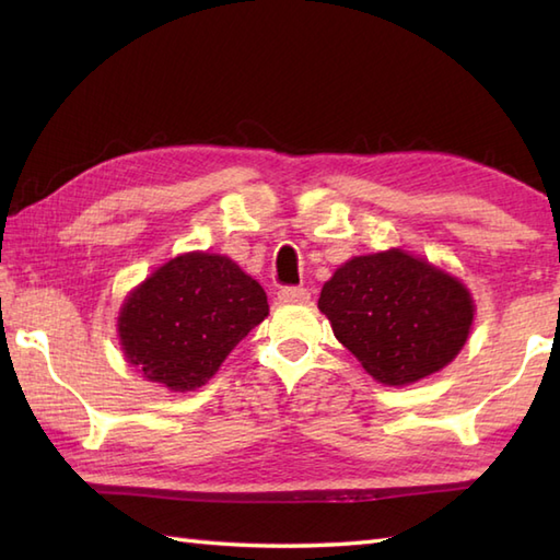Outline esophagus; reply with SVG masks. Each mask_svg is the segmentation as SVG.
I'll list each match as a JSON object with an SVG mask.
<instances>
[{
	"label": "esophagus",
	"instance_id": "obj_1",
	"mask_svg": "<svg viewBox=\"0 0 560 560\" xmlns=\"http://www.w3.org/2000/svg\"><path fill=\"white\" fill-rule=\"evenodd\" d=\"M277 299L283 305H305L311 303V293H307V289L303 287H287L277 293Z\"/></svg>",
	"mask_w": 560,
	"mask_h": 560
}]
</instances>
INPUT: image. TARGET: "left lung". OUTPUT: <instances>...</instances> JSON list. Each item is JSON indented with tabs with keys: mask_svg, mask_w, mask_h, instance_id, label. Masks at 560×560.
I'll return each mask as SVG.
<instances>
[{
	"mask_svg": "<svg viewBox=\"0 0 560 560\" xmlns=\"http://www.w3.org/2000/svg\"><path fill=\"white\" fill-rule=\"evenodd\" d=\"M317 307L363 371L387 387L419 383L455 361L477 313L455 273L399 247L343 261Z\"/></svg>",
	"mask_w": 560,
	"mask_h": 560,
	"instance_id": "8db88e82",
	"label": "left lung"
}]
</instances>
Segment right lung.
<instances>
[{"instance_id":"1","label":"right lung","mask_w":560,"mask_h":560,"mask_svg":"<svg viewBox=\"0 0 560 560\" xmlns=\"http://www.w3.org/2000/svg\"><path fill=\"white\" fill-rule=\"evenodd\" d=\"M267 315V293L249 273L231 257L195 249L153 269L127 293L117 337L141 377L192 392Z\"/></svg>"}]
</instances>
